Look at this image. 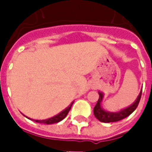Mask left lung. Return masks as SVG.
Returning <instances> with one entry per match:
<instances>
[{
	"instance_id": "left-lung-1",
	"label": "left lung",
	"mask_w": 152,
	"mask_h": 152,
	"mask_svg": "<svg viewBox=\"0 0 152 152\" xmlns=\"http://www.w3.org/2000/svg\"><path fill=\"white\" fill-rule=\"evenodd\" d=\"M99 99L98 100L97 104L94 107V114L99 121L104 122V123H111V122H116V121H121V120L129 116V115L132 114L135 111V109L137 108V105L140 102L142 90H141L139 95L137 96V99L135 100V102L132 105L118 112H109L103 110L102 108V106H101V102H102V100L103 99V94L101 92H99Z\"/></svg>"
}]
</instances>
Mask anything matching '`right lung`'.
<instances>
[{"label": "right lung", "instance_id": "obj_1", "mask_svg": "<svg viewBox=\"0 0 152 152\" xmlns=\"http://www.w3.org/2000/svg\"><path fill=\"white\" fill-rule=\"evenodd\" d=\"M73 102L71 103V105L68 107H66L65 110H63V112H61L60 113H58L56 115H54L53 117L49 118V119H46V120H42V121H40V120H34L36 122H38V123H40V124H54V123H58V122H59L62 120H63L64 118L66 117L67 114H68V112L71 110V107H72V106Z\"/></svg>", "mask_w": 152, "mask_h": 152}]
</instances>
